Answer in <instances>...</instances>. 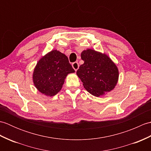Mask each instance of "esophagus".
Wrapping results in <instances>:
<instances>
[{
	"label": "esophagus",
	"instance_id": "1",
	"mask_svg": "<svg viewBox=\"0 0 151 151\" xmlns=\"http://www.w3.org/2000/svg\"><path fill=\"white\" fill-rule=\"evenodd\" d=\"M72 66L73 67V69L75 70V71H76V70H77L79 68V64H78V62H76L73 63Z\"/></svg>",
	"mask_w": 151,
	"mask_h": 151
}]
</instances>
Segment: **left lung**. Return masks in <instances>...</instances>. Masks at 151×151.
Wrapping results in <instances>:
<instances>
[{
	"mask_svg": "<svg viewBox=\"0 0 151 151\" xmlns=\"http://www.w3.org/2000/svg\"><path fill=\"white\" fill-rule=\"evenodd\" d=\"M81 58L84 63L79 67L76 75L89 93L100 97L114 89L118 81L119 70L106 54L87 49L82 52Z\"/></svg>",
	"mask_w": 151,
	"mask_h": 151,
	"instance_id": "8db88e82",
	"label": "left lung"
}]
</instances>
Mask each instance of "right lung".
I'll return each mask as SVG.
<instances>
[{
  "label": "right lung",
  "instance_id": "right-lung-1",
  "mask_svg": "<svg viewBox=\"0 0 151 151\" xmlns=\"http://www.w3.org/2000/svg\"><path fill=\"white\" fill-rule=\"evenodd\" d=\"M72 73L75 70L68 58L53 50L38 61L34 70L33 82L41 93L52 97L61 90L67 75Z\"/></svg>",
  "mask_w": 151,
  "mask_h": 151
}]
</instances>
